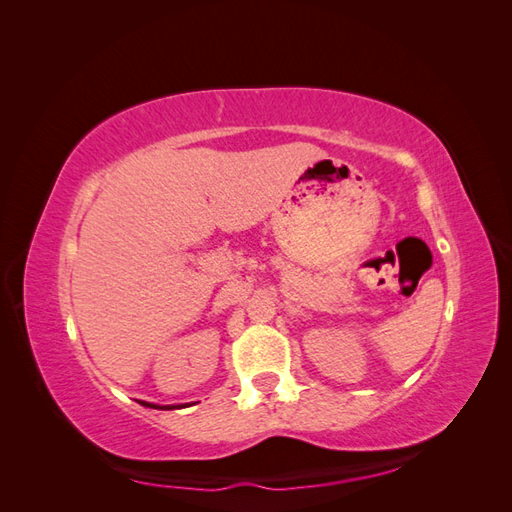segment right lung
<instances>
[{
    "label": "right lung",
    "instance_id": "add662e5",
    "mask_svg": "<svg viewBox=\"0 0 512 512\" xmlns=\"http://www.w3.org/2000/svg\"><path fill=\"white\" fill-rule=\"evenodd\" d=\"M138 404H143V406H147V408H158V406H153V404H147V401H138ZM166 410H170V408H175V406H164Z\"/></svg>",
    "mask_w": 512,
    "mask_h": 512
}]
</instances>
